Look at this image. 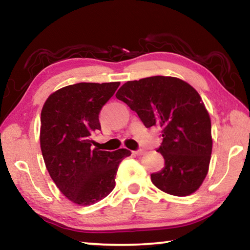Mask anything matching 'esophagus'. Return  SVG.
Listing matches in <instances>:
<instances>
[{"instance_id": "1", "label": "esophagus", "mask_w": 250, "mask_h": 250, "mask_svg": "<svg viewBox=\"0 0 250 250\" xmlns=\"http://www.w3.org/2000/svg\"><path fill=\"white\" fill-rule=\"evenodd\" d=\"M133 153L137 154V155H142L143 153H145V150L139 149V150H137V151H133Z\"/></svg>"}]
</instances>
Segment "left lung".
Here are the masks:
<instances>
[{
  "label": "left lung",
  "mask_w": 250,
  "mask_h": 250,
  "mask_svg": "<svg viewBox=\"0 0 250 250\" xmlns=\"http://www.w3.org/2000/svg\"><path fill=\"white\" fill-rule=\"evenodd\" d=\"M116 97L137 112L146 128L162 129V170L151 181L161 191L188 196L200 188L211 154L209 115L198 92L175 77L153 76L122 84Z\"/></svg>",
  "instance_id": "obj_1"
}]
</instances>
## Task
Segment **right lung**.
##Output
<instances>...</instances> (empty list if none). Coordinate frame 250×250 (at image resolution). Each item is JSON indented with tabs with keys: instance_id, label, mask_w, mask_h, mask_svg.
<instances>
[{
	"instance_id": "add662e5",
	"label": "right lung",
	"mask_w": 250,
	"mask_h": 250,
	"mask_svg": "<svg viewBox=\"0 0 250 250\" xmlns=\"http://www.w3.org/2000/svg\"><path fill=\"white\" fill-rule=\"evenodd\" d=\"M120 83H79L50 95L41 113V149L52 180L75 204L89 206L115 188L126 149H92L99 112Z\"/></svg>"
}]
</instances>
